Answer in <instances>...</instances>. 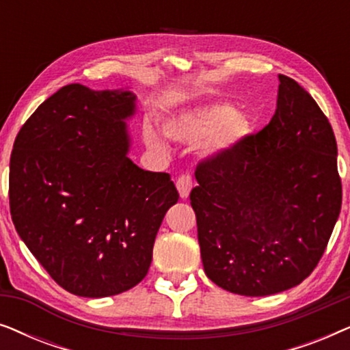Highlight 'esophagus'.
Returning <instances> with one entry per match:
<instances>
[{"label": "esophagus", "mask_w": 350, "mask_h": 350, "mask_svg": "<svg viewBox=\"0 0 350 350\" xmlns=\"http://www.w3.org/2000/svg\"><path fill=\"white\" fill-rule=\"evenodd\" d=\"M191 188H193V180H191L189 175H181L178 180H176V189H178L181 199H188Z\"/></svg>", "instance_id": "obj_1"}]
</instances>
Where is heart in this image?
<instances>
[{
	"instance_id": "1",
	"label": "heart",
	"mask_w": 350,
	"mask_h": 350,
	"mask_svg": "<svg viewBox=\"0 0 350 350\" xmlns=\"http://www.w3.org/2000/svg\"><path fill=\"white\" fill-rule=\"evenodd\" d=\"M161 131L151 124L143 126V140L156 154H169L170 148L164 135L180 145H199L205 142L204 152L208 157L226 154L250 135L253 124L245 114L226 103H210L204 107L181 109L162 119Z\"/></svg>"
}]
</instances>
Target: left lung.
I'll return each instance as SVG.
<instances>
[{
    "label": "left lung",
    "instance_id": "1",
    "mask_svg": "<svg viewBox=\"0 0 350 350\" xmlns=\"http://www.w3.org/2000/svg\"><path fill=\"white\" fill-rule=\"evenodd\" d=\"M191 207L204 271L223 290L267 296L299 285L341 210L338 146L308 90L279 75L271 122L199 164Z\"/></svg>",
    "mask_w": 350,
    "mask_h": 350
}]
</instances>
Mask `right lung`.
Segmentation results:
<instances>
[{"label": "right lung", "mask_w": 350, "mask_h": 350, "mask_svg": "<svg viewBox=\"0 0 350 350\" xmlns=\"http://www.w3.org/2000/svg\"><path fill=\"white\" fill-rule=\"evenodd\" d=\"M131 89L70 84L44 100L14 142L9 202L16 231L70 293L105 298L145 279L167 210L169 174L133 164Z\"/></svg>", "instance_id": "right-lung-1"}]
</instances>
